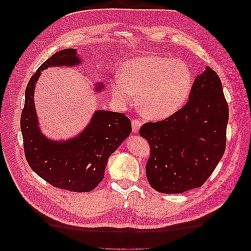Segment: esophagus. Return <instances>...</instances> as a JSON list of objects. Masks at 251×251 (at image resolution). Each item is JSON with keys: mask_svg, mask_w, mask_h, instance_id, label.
<instances>
[{"mask_svg": "<svg viewBox=\"0 0 251 251\" xmlns=\"http://www.w3.org/2000/svg\"><path fill=\"white\" fill-rule=\"evenodd\" d=\"M142 124H143V122L140 121V119H138V118H134L133 119V121H132V128H133V132L134 133H138L139 132V129H140Z\"/></svg>", "mask_w": 251, "mask_h": 251, "instance_id": "obj_1", "label": "esophagus"}]
</instances>
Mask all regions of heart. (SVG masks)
Returning <instances> with one entry per match:
<instances>
[{"instance_id":"1","label":"heart","mask_w":251,"mask_h":251,"mask_svg":"<svg viewBox=\"0 0 251 251\" xmlns=\"http://www.w3.org/2000/svg\"><path fill=\"white\" fill-rule=\"evenodd\" d=\"M192 73L181 59L142 56L129 59L122 66V76L111 88L124 103L138 94L141 112L150 119H162L174 114L185 103L192 88Z\"/></svg>"}]
</instances>
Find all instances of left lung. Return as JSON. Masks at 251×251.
<instances>
[{"label":"left lung","mask_w":251,"mask_h":251,"mask_svg":"<svg viewBox=\"0 0 251 251\" xmlns=\"http://www.w3.org/2000/svg\"><path fill=\"white\" fill-rule=\"evenodd\" d=\"M188 99L171 116L140 128V136L150 146L147 180L161 193L201 187L226 149L229 107L216 71L206 67L196 77Z\"/></svg>","instance_id":"left-lung-1"}]
</instances>
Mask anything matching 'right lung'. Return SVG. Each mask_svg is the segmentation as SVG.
<instances>
[{
	"label": "right lung",
	"mask_w": 251,
	"mask_h": 251,
	"mask_svg": "<svg viewBox=\"0 0 251 251\" xmlns=\"http://www.w3.org/2000/svg\"><path fill=\"white\" fill-rule=\"evenodd\" d=\"M80 63L76 50L65 49L46 60L30 77L25 89L20 128L25 158L31 170L47 183L74 192H89L103 180L110 155L132 132L124 113L97 111L83 132L68 142L49 141L38 126L33 91L42 70L51 66ZM97 91L103 86L97 85Z\"/></svg>",
	"instance_id": "add662e5"
}]
</instances>
